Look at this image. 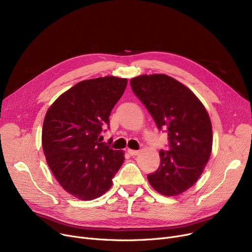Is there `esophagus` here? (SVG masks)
<instances>
[{
  "mask_svg": "<svg viewBox=\"0 0 252 252\" xmlns=\"http://www.w3.org/2000/svg\"><path fill=\"white\" fill-rule=\"evenodd\" d=\"M127 152H128V154H129V155H131V156H135V155H138L139 150H131V149H128V150H127Z\"/></svg>",
  "mask_w": 252,
  "mask_h": 252,
  "instance_id": "obj_1",
  "label": "esophagus"
}]
</instances>
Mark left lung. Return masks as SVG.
I'll return each mask as SVG.
<instances>
[{"instance_id": "obj_1", "label": "left lung", "mask_w": 252, "mask_h": 252, "mask_svg": "<svg viewBox=\"0 0 252 252\" xmlns=\"http://www.w3.org/2000/svg\"><path fill=\"white\" fill-rule=\"evenodd\" d=\"M135 95L168 136V150H160V165L147 176L164 196H176L197 182L209 159L213 128L208 113L191 90L165 74L131 78Z\"/></svg>"}]
</instances>
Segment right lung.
I'll return each instance as SVG.
<instances>
[{
  "mask_svg": "<svg viewBox=\"0 0 252 252\" xmlns=\"http://www.w3.org/2000/svg\"><path fill=\"white\" fill-rule=\"evenodd\" d=\"M126 84L114 76L83 81L46 113L42 144L48 165L62 188L78 199L93 200L107 192L124 163V152L100 138Z\"/></svg>",
  "mask_w": 252,
  "mask_h": 252,
  "instance_id": "obj_1",
  "label": "right lung"
}]
</instances>
